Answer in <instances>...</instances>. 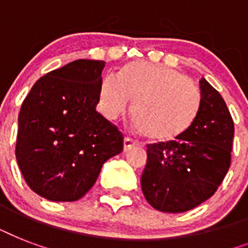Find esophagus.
Segmentation results:
<instances>
[{
	"instance_id": "1",
	"label": "esophagus",
	"mask_w": 248,
	"mask_h": 248,
	"mask_svg": "<svg viewBox=\"0 0 248 248\" xmlns=\"http://www.w3.org/2000/svg\"><path fill=\"white\" fill-rule=\"evenodd\" d=\"M136 144H138V143H136L135 140H132L131 138L126 136V138L124 139V151L127 152L128 149H131L132 147H135Z\"/></svg>"
}]
</instances>
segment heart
<instances>
[{"mask_svg":"<svg viewBox=\"0 0 248 248\" xmlns=\"http://www.w3.org/2000/svg\"><path fill=\"white\" fill-rule=\"evenodd\" d=\"M132 101L131 117L147 139L167 141L184 134L196 120L201 96L197 86L172 68L132 62L120 76H104L97 101L108 120L122 116Z\"/></svg>","mask_w":248,"mask_h":248,"instance_id":"heart-1","label":"heart"}]
</instances>
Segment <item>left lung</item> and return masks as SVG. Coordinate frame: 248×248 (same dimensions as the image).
I'll return each instance as SVG.
<instances>
[{"label":"left lung","mask_w":248,"mask_h":248,"mask_svg":"<svg viewBox=\"0 0 248 248\" xmlns=\"http://www.w3.org/2000/svg\"><path fill=\"white\" fill-rule=\"evenodd\" d=\"M192 126L175 140L147 145L141 190L152 207L184 212L210 197L231 167L234 124L225 101L204 78Z\"/></svg>","instance_id":"left-lung-1"}]
</instances>
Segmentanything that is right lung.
Here are the masks:
<instances>
[{
  "label": "right lung",
  "instance_id": "right-lung-1",
  "mask_svg": "<svg viewBox=\"0 0 248 248\" xmlns=\"http://www.w3.org/2000/svg\"><path fill=\"white\" fill-rule=\"evenodd\" d=\"M104 67L75 60L41 77L21 104L15 155L25 183L46 200H79L124 151L122 132L96 112Z\"/></svg>",
  "mask_w": 248,
  "mask_h": 248
}]
</instances>
